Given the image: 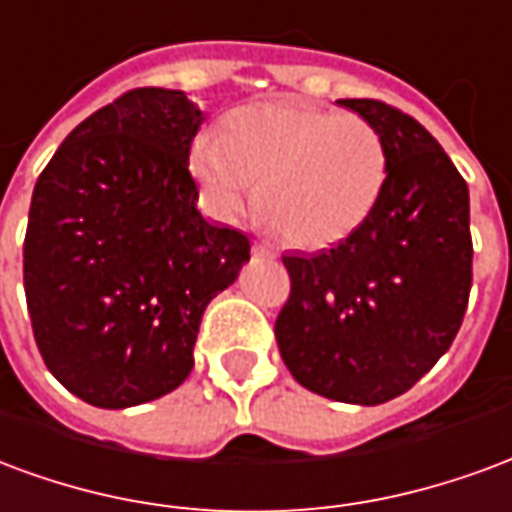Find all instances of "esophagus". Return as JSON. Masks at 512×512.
Here are the masks:
<instances>
[{
    "mask_svg": "<svg viewBox=\"0 0 512 512\" xmlns=\"http://www.w3.org/2000/svg\"><path fill=\"white\" fill-rule=\"evenodd\" d=\"M253 256H259V259H275L278 253H275V248H270V245H261V242H256V245H253Z\"/></svg>",
    "mask_w": 512,
    "mask_h": 512,
    "instance_id": "esophagus-1",
    "label": "esophagus"
}]
</instances>
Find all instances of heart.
<instances>
[{
    "instance_id": "b5f03b06",
    "label": "heart",
    "mask_w": 512,
    "mask_h": 512,
    "mask_svg": "<svg viewBox=\"0 0 512 512\" xmlns=\"http://www.w3.org/2000/svg\"><path fill=\"white\" fill-rule=\"evenodd\" d=\"M190 171L215 218L234 220L256 196L267 229L294 248L319 251L371 218L390 158L368 119L275 100L237 111L226 136L201 133L190 147Z\"/></svg>"
}]
</instances>
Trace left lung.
Wrapping results in <instances>:
<instances>
[{"label": "left lung", "instance_id": "1", "mask_svg": "<svg viewBox=\"0 0 512 512\" xmlns=\"http://www.w3.org/2000/svg\"><path fill=\"white\" fill-rule=\"evenodd\" d=\"M338 106L382 133L390 174L352 237L283 256L292 294L275 341L305 390L376 406L420 382L461 327L472 286L469 188L417 119L379 100Z\"/></svg>", "mask_w": 512, "mask_h": 512}]
</instances>
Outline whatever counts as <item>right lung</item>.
<instances>
[{"label": "right lung", "instance_id": "right-lung-1", "mask_svg": "<svg viewBox=\"0 0 512 512\" xmlns=\"http://www.w3.org/2000/svg\"><path fill=\"white\" fill-rule=\"evenodd\" d=\"M204 122L182 89H133L59 144L29 207L26 308L48 371L100 409L177 390L201 316L251 240L201 218L188 171Z\"/></svg>", "mask_w": 512, "mask_h": 512}]
</instances>
